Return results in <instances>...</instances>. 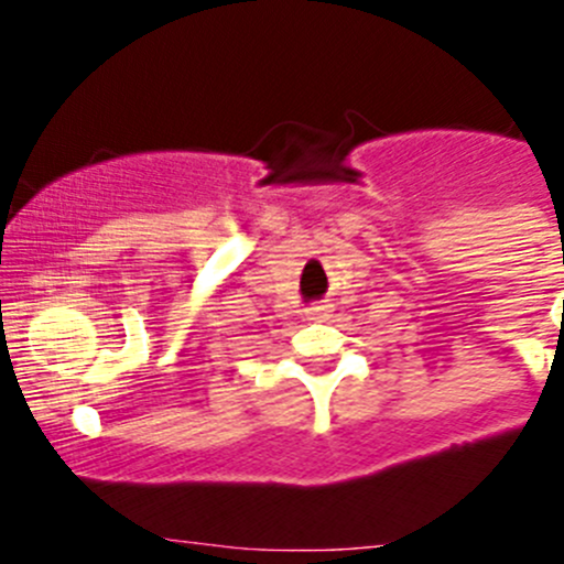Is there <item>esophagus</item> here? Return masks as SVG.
<instances>
[{
    "label": "esophagus",
    "instance_id": "esophagus-1",
    "mask_svg": "<svg viewBox=\"0 0 564 564\" xmlns=\"http://www.w3.org/2000/svg\"><path fill=\"white\" fill-rule=\"evenodd\" d=\"M305 316L314 318V322H327V318H329V305L314 303V305H311V308H305Z\"/></svg>",
    "mask_w": 564,
    "mask_h": 564
}]
</instances>
